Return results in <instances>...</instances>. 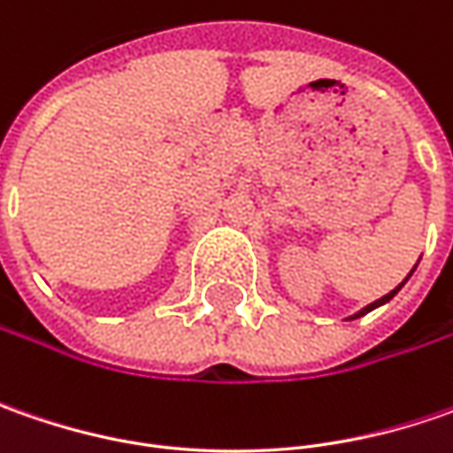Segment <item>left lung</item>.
Returning a JSON list of instances; mask_svg holds the SVG:
<instances>
[{"mask_svg": "<svg viewBox=\"0 0 453 453\" xmlns=\"http://www.w3.org/2000/svg\"><path fill=\"white\" fill-rule=\"evenodd\" d=\"M413 270H416V265H413ZM413 270L409 272V277H411V274H413ZM409 277H406V280H403V282H401V285H398V288L391 289V292H388V295H383V297H380V300H375V303L365 304V307H363V310H357L356 315H350V318H348V320H357V318H363V315H368V312H371V310H375V307H380V304L391 303L393 297H395V295H398V289H401V288H403V285H406V282H409Z\"/></svg>", "mask_w": 453, "mask_h": 453, "instance_id": "left-lung-1", "label": "left lung"}]
</instances>
